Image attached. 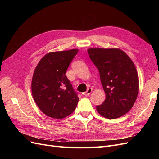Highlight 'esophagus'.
Wrapping results in <instances>:
<instances>
[{
	"instance_id": "esophagus-1",
	"label": "esophagus",
	"mask_w": 159,
	"mask_h": 159,
	"mask_svg": "<svg viewBox=\"0 0 159 159\" xmlns=\"http://www.w3.org/2000/svg\"><path fill=\"white\" fill-rule=\"evenodd\" d=\"M92 88H88V89H87V91H85V92L84 93V95H86V96H88L91 92H92Z\"/></svg>"
}]
</instances>
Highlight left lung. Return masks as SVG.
I'll use <instances>...</instances> for the list:
<instances>
[{
    "mask_svg": "<svg viewBox=\"0 0 159 159\" xmlns=\"http://www.w3.org/2000/svg\"><path fill=\"white\" fill-rule=\"evenodd\" d=\"M91 60L99 71L106 98L98 112L107 119H117L127 113L135 102L139 78L133 62L123 51L117 48H90Z\"/></svg>",
    "mask_w": 159,
    "mask_h": 159,
    "instance_id": "1",
    "label": "left lung"
}]
</instances>
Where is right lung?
Returning a JSON list of instances; mask_svg holds the SVG:
<instances>
[{
    "label": "right lung",
    "mask_w": 159,
    "mask_h": 159,
    "mask_svg": "<svg viewBox=\"0 0 159 159\" xmlns=\"http://www.w3.org/2000/svg\"><path fill=\"white\" fill-rule=\"evenodd\" d=\"M78 49L54 52L42 57L32 80L33 98L47 116L63 119L74 111L79 98L66 72Z\"/></svg>",
    "instance_id": "add662e5"
}]
</instances>
